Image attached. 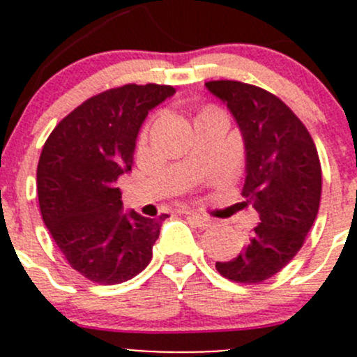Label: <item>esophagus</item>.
Returning <instances> with one entry per match:
<instances>
[{"mask_svg": "<svg viewBox=\"0 0 357 357\" xmlns=\"http://www.w3.org/2000/svg\"><path fill=\"white\" fill-rule=\"evenodd\" d=\"M186 215H188V218L192 219V221L195 222V225L199 226L200 229H205V228H208V226H211V219H208V218H204V215L195 214V212H186Z\"/></svg>", "mask_w": 357, "mask_h": 357, "instance_id": "esophagus-1", "label": "esophagus"}]
</instances>
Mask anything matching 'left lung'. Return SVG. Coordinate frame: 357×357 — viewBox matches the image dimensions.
Returning a JSON list of instances; mask_svg holds the SVG:
<instances>
[{
  "instance_id": "obj_1",
  "label": "left lung",
  "mask_w": 357,
  "mask_h": 357,
  "mask_svg": "<svg viewBox=\"0 0 357 357\" xmlns=\"http://www.w3.org/2000/svg\"><path fill=\"white\" fill-rule=\"evenodd\" d=\"M205 88L231 112L245 146L242 195L257 211L242 252L215 262L225 278L261 283L295 257L318 215L321 165L305 126L278 96L238 81H208Z\"/></svg>"
}]
</instances>
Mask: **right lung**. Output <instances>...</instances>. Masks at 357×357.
<instances>
[{"mask_svg":"<svg viewBox=\"0 0 357 357\" xmlns=\"http://www.w3.org/2000/svg\"><path fill=\"white\" fill-rule=\"evenodd\" d=\"M172 86L126 84L72 110L43 146L38 199L43 221L68 264L100 285L135 278L149 266L167 214L124 211L119 176L132 169L146 115Z\"/></svg>","mask_w":357,"mask_h":357,"instance_id":"1","label":"right lung"}]
</instances>
